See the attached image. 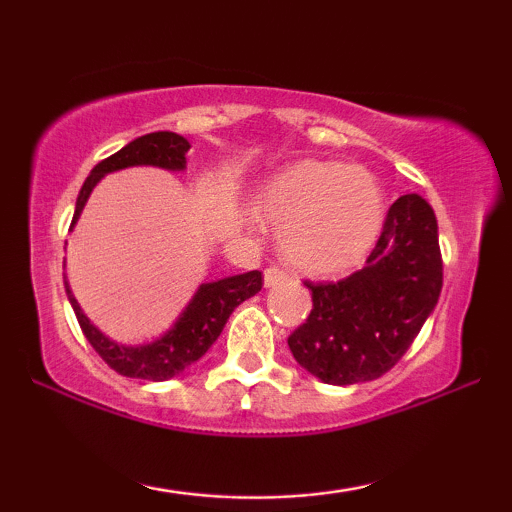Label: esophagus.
<instances>
[{"label":"esophagus","instance_id":"esophagus-1","mask_svg":"<svg viewBox=\"0 0 512 512\" xmlns=\"http://www.w3.org/2000/svg\"><path fill=\"white\" fill-rule=\"evenodd\" d=\"M263 279H265V286H275L279 282H284V279H289V272L277 268V265H270V268H265Z\"/></svg>","mask_w":512,"mask_h":512}]
</instances>
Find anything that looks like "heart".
Returning a JSON list of instances; mask_svg holds the SVG:
<instances>
[{
    "label": "heart",
    "mask_w": 512,
    "mask_h": 512,
    "mask_svg": "<svg viewBox=\"0 0 512 512\" xmlns=\"http://www.w3.org/2000/svg\"><path fill=\"white\" fill-rule=\"evenodd\" d=\"M258 207L282 233L286 261L312 275L354 265L382 223V193L373 174L333 160L286 167L263 188Z\"/></svg>",
    "instance_id": "1"
}]
</instances>
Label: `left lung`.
Instances as JSON below:
<instances>
[{"mask_svg":"<svg viewBox=\"0 0 512 512\" xmlns=\"http://www.w3.org/2000/svg\"><path fill=\"white\" fill-rule=\"evenodd\" d=\"M312 312L289 335L307 373L326 384L370 382L408 352L443 289L438 223L429 202L403 195L366 265L340 282H305Z\"/></svg>","mask_w":512,"mask_h":512,"instance_id":"left-lung-1","label":"left lung"}]
</instances>
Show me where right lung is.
<instances>
[{
  "label": "right lung",
  "mask_w": 512,
  "mask_h": 512,
  "mask_svg": "<svg viewBox=\"0 0 512 512\" xmlns=\"http://www.w3.org/2000/svg\"><path fill=\"white\" fill-rule=\"evenodd\" d=\"M188 149H191V144H188L181 135H177V132H151V135L137 137L135 142L125 144L121 151L114 153V156L97 163L93 167V172L88 174V179L83 181L79 198H76L72 226L76 219H79L90 191H93L97 181H100L107 172L123 170V167L130 165H156L165 167V170H184ZM261 286L263 275L258 270L219 279V282L212 284H202L198 293L193 296L191 305L186 307L184 314H181L179 321L165 338L144 347H123L111 342L109 338H104V335L90 324L65 282L69 303L74 307L81 331L88 338L90 345H93L95 352L102 356V361L107 363L111 370H116L118 375L151 382L170 380V377L179 375L181 370L198 361L200 356L214 345V340L219 338L235 307L244 303L247 298L256 296V293L261 291Z\"/></svg>",
  "instance_id": "obj_1"
}]
</instances>
